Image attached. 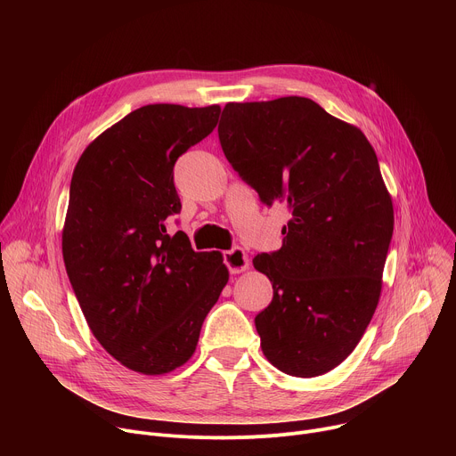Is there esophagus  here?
Wrapping results in <instances>:
<instances>
[{"instance_id": "esophagus-1", "label": "esophagus", "mask_w": 456, "mask_h": 456, "mask_svg": "<svg viewBox=\"0 0 456 456\" xmlns=\"http://www.w3.org/2000/svg\"><path fill=\"white\" fill-rule=\"evenodd\" d=\"M224 264L227 265L231 274H240L248 269V256L241 247H234L224 252Z\"/></svg>"}]
</instances>
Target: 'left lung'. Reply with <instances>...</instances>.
I'll list each match as a JSON object with an SVG mask.
<instances>
[{"label": "left lung", "mask_w": 456, "mask_h": 456, "mask_svg": "<svg viewBox=\"0 0 456 456\" xmlns=\"http://www.w3.org/2000/svg\"><path fill=\"white\" fill-rule=\"evenodd\" d=\"M222 150L264 204L287 202L283 245L254 269L273 301L254 319L264 355L294 377L341 364L377 308L394 234L392 197L359 127L306 97L229 102Z\"/></svg>", "instance_id": "obj_1"}]
</instances>
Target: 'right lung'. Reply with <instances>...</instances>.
I'll list each match as a JSON object with an SVG mask.
<instances>
[{"label": "right lung", "instance_id": "1", "mask_svg": "<svg viewBox=\"0 0 456 456\" xmlns=\"http://www.w3.org/2000/svg\"><path fill=\"white\" fill-rule=\"evenodd\" d=\"M218 117V104L142 106L101 134L74 169L64 267L95 339L144 375L191 359L229 281L220 252H194L185 232L166 231L182 209L175 162Z\"/></svg>", "mask_w": 456, "mask_h": 456}]
</instances>
